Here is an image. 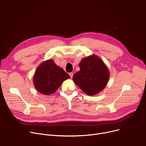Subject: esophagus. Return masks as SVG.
Instances as JSON below:
<instances>
[{"instance_id":"1","label":"esophagus","mask_w":146,"mask_h":146,"mask_svg":"<svg viewBox=\"0 0 146 146\" xmlns=\"http://www.w3.org/2000/svg\"><path fill=\"white\" fill-rule=\"evenodd\" d=\"M69 75H70V76L71 78H72V77H73V73L71 72V73H69Z\"/></svg>"}]
</instances>
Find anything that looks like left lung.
<instances>
[{
  "label": "left lung",
  "mask_w": 146,
  "mask_h": 146,
  "mask_svg": "<svg viewBox=\"0 0 146 146\" xmlns=\"http://www.w3.org/2000/svg\"><path fill=\"white\" fill-rule=\"evenodd\" d=\"M80 70L73 80L86 94L93 96L103 90L108 83L110 73L100 57L94 54L84 57L79 63Z\"/></svg>",
  "instance_id": "1"
}]
</instances>
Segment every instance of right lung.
<instances>
[{
    "label": "right lung",
    "mask_w": 146,
    "mask_h": 146,
    "mask_svg": "<svg viewBox=\"0 0 146 146\" xmlns=\"http://www.w3.org/2000/svg\"><path fill=\"white\" fill-rule=\"evenodd\" d=\"M70 78L62 68L57 66L52 59L42 63L33 76V84L36 90L44 95L56 92L63 81Z\"/></svg>",
    "instance_id": "obj_1"
}]
</instances>
